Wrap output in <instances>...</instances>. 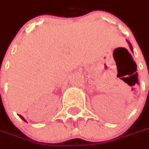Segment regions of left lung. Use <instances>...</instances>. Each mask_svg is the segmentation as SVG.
<instances>
[{"label":"left lung","instance_id":"1","mask_svg":"<svg viewBox=\"0 0 149 149\" xmlns=\"http://www.w3.org/2000/svg\"><path fill=\"white\" fill-rule=\"evenodd\" d=\"M129 45H130V47H131V50L132 51V45H131V43H129Z\"/></svg>","mask_w":149,"mask_h":149}]
</instances>
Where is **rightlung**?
Here are the masks:
<instances>
[{
    "label": "right lung",
    "mask_w": 149,
    "mask_h": 149,
    "mask_svg": "<svg viewBox=\"0 0 149 149\" xmlns=\"http://www.w3.org/2000/svg\"><path fill=\"white\" fill-rule=\"evenodd\" d=\"M19 116H20V115H19ZM20 118H21V119H22V120H24V121H26V120H24V117H23V116H20Z\"/></svg>",
    "instance_id": "1"
}]
</instances>
